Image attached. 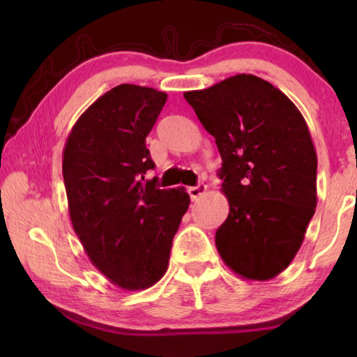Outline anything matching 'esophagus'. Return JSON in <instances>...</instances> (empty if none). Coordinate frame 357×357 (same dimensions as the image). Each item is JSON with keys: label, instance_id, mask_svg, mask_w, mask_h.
<instances>
[{"label": "esophagus", "instance_id": "obj_1", "mask_svg": "<svg viewBox=\"0 0 357 357\" xmlns=\"http://www.w3.org/2000/svg\"><path fill=\"white\" fill-rule=\"evenodd\" d=\"M206 190H208L206 184H198V185H193V187H189V189H187L192 200H197L198 197H202L203 193H206Z\"/></svg>", "mask_w": 357, "mask_h": 357}]
</instances>
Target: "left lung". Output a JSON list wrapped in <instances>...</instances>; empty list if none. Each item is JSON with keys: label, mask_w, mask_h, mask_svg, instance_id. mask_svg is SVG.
Returning a JSON list of instances; mask_svg holds the SVG:
<instances>
[{"label": "left lung", "mask_w": 357, "mask_h": 357, "mask_svg": "<svg viewBox=\"0 0 357 357\" xmlns=\"http://www.w3.org/2000/svg\"><path fill=\"white\" fill-rule=\"evenodd\" d=\"M184 98L222 157L229 213L215 231L219 255L243 279H274L301 249L317 208V153L305 119L279 88L252 74Z\"/></svg>", "instance_id": "8db88e82"}]
</instances>
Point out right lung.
<instances>
[{
	"label": "right lung",
	"instance_id": "1",
	"mask_svg": "<svg viewBox=\"0 0 357 357\" xmlns=\"http://www.w3.org/2000/svg\"><path fill=\"white\" fill-rule=\"evenodd\" d=\"M167 94L118 84L89 105L63 151L74 231L91 263L126 291L146 289L167 273L173 238L190 198L184 187L157 189L148 134Z\"/></svg>",
	"mask_w": 357,
	"mask_h": 357
}]
</instances>
